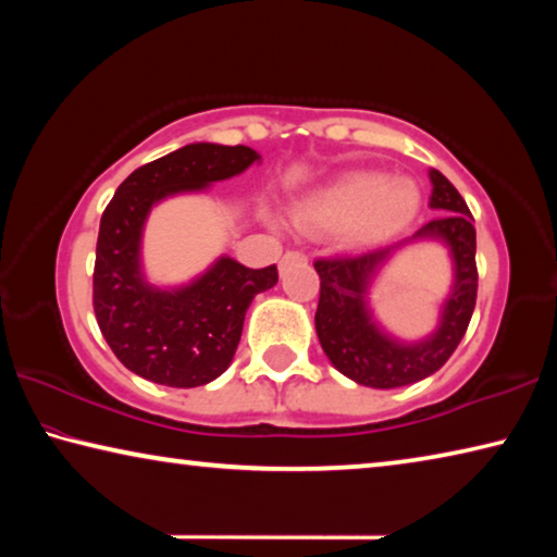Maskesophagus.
<instances>
[{"mask_svg":"<svg viewBox=\"0 0 557 557\" xmlns=\"http://www.w3.org/2000/svg\"><path fill=\"white\" fill-rule=\"evenodd\" d=\"M292 262H307V256H305V252H299V250H287L285 256H282L280 265L287 268V265H292Z\"/></svg>","mask_w":557,"mask_h":557,"instance_id":"34e87169","label":"esophagus"}]
</instances>
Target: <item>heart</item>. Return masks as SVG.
I'll list each match as a JSON object with an SVG mask.
<instances>
[{"label": "heart", "instance_id": "heart-1", "mask_svg": "<svg viewBox=\"0 0 557 557\" xmlns=\"http://www.w3.org/2000/svg\"><path fill=\"white\" fill-rule=\"evenodd\" d=\"M420 209V186L408 176L388 178L379 172H348L317 188L295 209L305 231H342L354 245L393 238Z\"/></svg>", "mask_w": 557, "mask_h": 557}]
</instances>
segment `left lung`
Masks as SVG:
<instances>
[{
    "label": "left lung",
    "instance_id": "obj_1",
    "mask_svg": "<svg viewBox=\"0 0 557 557\" xmlns=\"http://www.w3.org/2000/svg\"><path fill=\"white\" fill-rule=\"evenodd\" d=\"M430 206L442 211L412 238H440L455 260V289L442 309L437 332L420 344H400L385 336L366 309V287L375 268L393 248L361 256H334L314 260L319 272L317 336L324 354L348 379L369 388H400L428 379L455 354L467 334L476 305V231L467 201L437 169L430 172Z\"/></svg>",
    "mask_w": 557,
    "mask_h": 557
}]
</instances>
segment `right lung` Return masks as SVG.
<instances>
[{"label":"right lung","instance_id":"1","mask_svg":"<svg viewBox=\"0 0 557 557\" xmlns=\"http://www.w3.org/2000/svg\"><path fill=\"white\" fill-rule=\"evenodd\" d=\"M260 154L235 145H186L132 172L102 211L92 309L120 363L143 379L196 388L228 369L238 348L245 312L260 292L275 287L277 268H245L221 258L182 289L149 287L139 272V238L149 209L164 196L199 191L231 178Z\"/></svg>","mask_w":557,"mask_h":557}]
</instances>
